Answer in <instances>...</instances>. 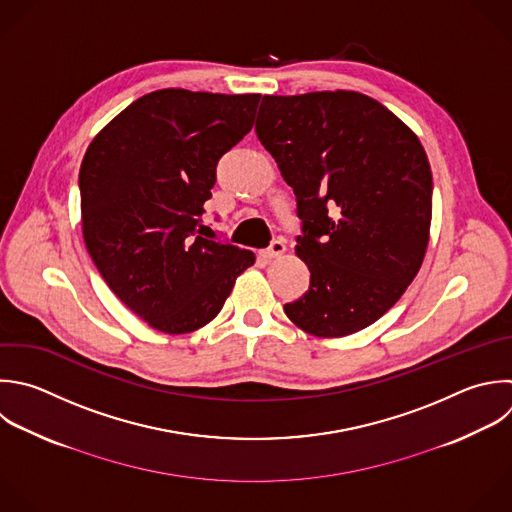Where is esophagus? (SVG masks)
I'll return each instance as SVG.
<instances>
[{
  "label": "esophagus",
  "mask_w": 512,
  "mask_h": 512,
  "mask_svg": "<svg viewBox=\"0 0 512 512\" xmlns=\"http://www.w3.org/2000/svg\"><path fill=\"white\" fill-rule=\"evenodd\" d=\"M284 252H286V244H284L282 240H274V242L262 252V256L268 258V260H272V258H280Z\"/></svg>",
  "instance_id": "34e87169"
}]
</instances>
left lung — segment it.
I'll use <instances>...</instances> for the list:
<instances>
[{
  "instance_id": "8db88e82",
  "label": "left lung",
  "mask_w": 512,
  "mask_h": 512,
  "mask_svg": "<svg viewBox=\"0 0 512 512\" xmlns=\"http://www.w3.org/2000/svg\"><path fill=\"white\" fill-rule=\"evenodd\" d=\"M256 136L296 196V254L310 286L286 316L338 338L388 312L414 280L432 216V174L414 132L358 92L264 96Z\"/></svg>"
}]
</instances>
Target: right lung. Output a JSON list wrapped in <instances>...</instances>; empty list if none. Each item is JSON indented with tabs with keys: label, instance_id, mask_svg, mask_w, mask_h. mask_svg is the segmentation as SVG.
<instances>
[{
	"label": "right lung",
	"instance_id": "right-lung-1",
	"mask_svg": "<svg viewBox=\"0 0 512 512\" xmlns=\"http://www.w3.org/2000/svg\"><path fill=\"white\" fill-rule=\"evenodd\" d=\"M260 94L158 90L116 116L80 168L86 248L152 328L186 334L222 310L254 254L204 238L216 166L254 124Z\"/></svg>",
	"mask_w": 512,
	"mask_h": 512
}]
</instances>
